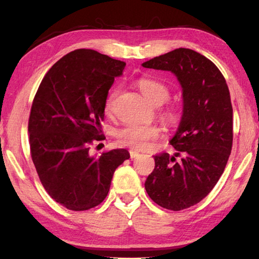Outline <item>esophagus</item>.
Listing matches in <instances>:
<instances>
[{
    "label": "esophagus",
    "mask_w": 259,
    "mask_h": 259,
    "mask_svg": "<svg viewBox=\"0 0 259 259\" xmlns=\"http://www.w3.org/2000/svg\"><path fill=\"white\" fill-rule=\"evenodd\" d=\"M138 155H139V153H138L137 151L130 150V156H131V159H135V157H137Z\"/></svg>",
    "instance_id": "esophagus-1"
}]
</instances>
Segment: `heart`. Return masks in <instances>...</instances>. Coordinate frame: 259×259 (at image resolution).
<instances>
[{"mask_svg":"<svg viewBox=\"0 0 259 259\" xmlns=\"http://www.w3.org/2000/svg\"><path fill=\"white\" fill-rule=\"evenodd\" d=\"M137 87L148 102L160 106L168 100L170 93L169 89L163 83L150 77H142L137 82ZM116 96V90H112L108 94L105 100V111L111 113L113 109L114 99ZM165 117L169 121H175L176 115L175 113L169 111L165 113ZM159 129L155 125L151 124H140V123H128L117 131L116 137L119 143L124 146H129L135 150H143L147 147L150 143L159 137Z\"/></svg>","mask_w":259,"mask_h":259,"instance_id":"heart-1","label":"heart"}]
</instances>
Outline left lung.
<instances>
[{"instance_id":"left-lung-1","label":"left lung","mask_w":259,"mask_h":259,"mask_svg":"<svg viewBox=\"0 0 259 259\" xmlns=\"http://www.w3.org/2000/svg\"><path fill=\"white\" fill-rule=\"evenodd\" d=\"M142 66L171 72L182 87L183 114L170 139L176 152L172 156H154L155 168L145 182L147 194L156 204L178 211L204 199L224 172L233 142L229 87L211 60L185 48Z\"/></svg>"}]
</instances>
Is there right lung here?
<instances>
[{
	"mask_svg": "<svg viewBox=\"0 0 259 259\" xmlns=\"http://www.w3.org/2000/svg\"><path fill=\"white\" fill-rule=\"evenodd\" d=\"M125 63L91 49L59 59L43 77L28 121L32 160L43 187L67 209L82 211L100 204L113 174L130 157L124 148L90 155L102 140L105 100Z\"/></svg>",
	"mask_w": 259,
	"mask_h": 259,
	"instance_id": "obj_1",
	"label": "right lung"
}]
</instances>
